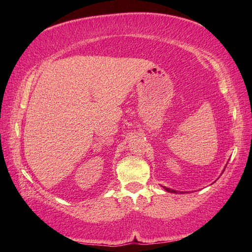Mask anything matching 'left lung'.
Returning <instances> with one entry per match:
<instances>
[{
    "mask_svg": "<svg viewBox=\"0 0 252 252\" xmlns=\"http://www.w3.org/2000/svg\"><path fill=\"white\" fill-rule=\"evenodd\" d=\"M163 189L167 190V191H169V192H179V191H176V190H174V189H168V187H163ZM180 192H183V191H180Z\"/></svg>",
    "mask_w": 252,
    "mask_h": 252,
    "instance_id": "obj_1",
    "label": "left lung"
}]
</instances>
